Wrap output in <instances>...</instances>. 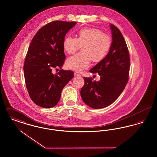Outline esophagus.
Instances as JSON below:
<instances>
[{
  "label": "esophagus",
  "instance_id": "esophagus-1",
  "mask_svg": "<svg viewBox=\"0 0 157 157\" xmlns=\"http://www.w3.org/2000/svg\"><path fill=\"white\" fill-rule=\"evenodd\" d=\"M74 76H81V75H79L78 73H77V72H75L74 73Z\"/></svg>",
  "mask_w": 157,
  "mask_h": 157
}]
</instances>
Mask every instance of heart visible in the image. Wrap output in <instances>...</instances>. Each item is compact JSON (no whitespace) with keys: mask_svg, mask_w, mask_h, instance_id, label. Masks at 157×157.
<instances>
[{"mask_svg":"<svg viewBox=\"0 0 157 157\" xmlns=\"http://www.w3.org/2000/svg\"><path fill=\"white\" fill-rule=\"evenodd\" d=\"M112 43V37L97 28H83L78 32L76 38L67 36L63 42L64 51L71 55L82 46V51L67 60V67L82 72L89 67L91 60L94 63L102 62L109 52Z\"/></svg>","mask_w":157,"mask_h":157,"instance_id":"obj_1","label":"heart"}]
</instances>
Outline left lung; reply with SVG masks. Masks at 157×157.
Instances as JSON below:
<instances>
[{
	"label": "left lung",
	"instance_id": "left-lung-1",
	"mask_svg": "<svg viewBox=\"0 0 157 157\" xmlns=\"http://www.w3.org/2000/svg\"><path fill=\"white\" fill-rule=\"evenodd\" d=\"M112 43L106 57L90 70L101 76L99 81L84 77L85 84L81 90L83 101L90 108H104L119 97L129 80L130 57L125 39L120 29L110 25Z\"/></svg>",
	"mask_w": 157,
	"mask_h": 157
}]
</instances>
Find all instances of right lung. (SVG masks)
<instances>
[{
    "mask_svg": "<svg viewBox=\"0 0 157 157\" xmlns=\"http://www.w3.org/2000/svg\"><path fill=\"white\" fill-rule=\"evenodd\" d=\"M76 23L60 21L49 23L37 31L30 42L24 63V76L30 98L39 106H55L63 88L74 77L71 71L60 69L53 74L52 70L63 66V40Z\"/></svg>",
    "mask_w": 157,
    "mask_h": 157,
    "instance_id": "right-lung-1",
    "label": "right lung"
}]
</instances>
